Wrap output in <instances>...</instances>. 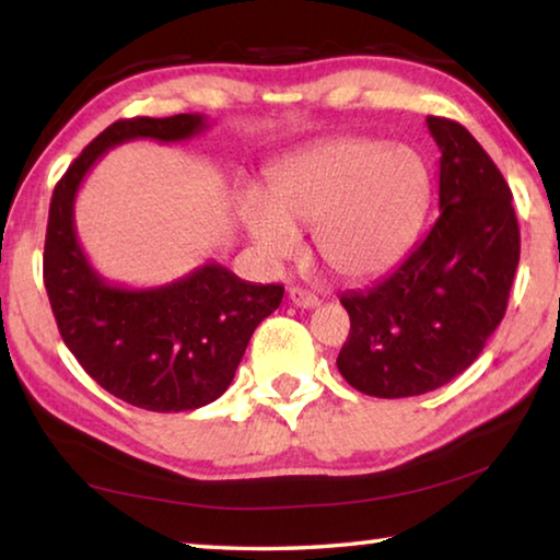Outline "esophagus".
<instances>
[{"label":"esophagus","mask_w":560,"mask_h":560,"mask_svg":"<svg viewBox=\"0 0 560 560\" xmlns=\"http://www.w3.org/2000/svg\"><path fill=\"white\" fill-rule=\"evenodd\" d=\"M289 301L293 303V306H301V308H316V306H320V299L316 296V293H311L306 289H291L289 291Z\"/></svg>","instance_id":"34e87169"}]
</instances>
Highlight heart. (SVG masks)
Wrapping results in <instances>:
<instances>
[{
  "mask_svg": "<svg viewBox=\"0 0 560 560\" xmlns=\"http://www.w3.org/2000/svg\"><path fill=\"white\" fill-rule=\"evenodd\" d=\"M428 200L415 150L375 140H330L273 170L267 197L246 187L236 212L264 261L299 252L314 226L320 261L343 279H371L410 249Z\"/></svg>",
  "mask_w": 560,
  "mask_h": 560,
  "instance_id": "obj_1",
  "label": "heart"
}]
</instances>
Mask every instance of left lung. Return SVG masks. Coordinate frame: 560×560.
Returning <instances> with one entry per match:
<instances>
[{
  "mask_svg": "<svg viewBox=\"0 0 560 560\" xmlns=\"http://www.w3.org/2000/svg\"><path fill=\"white\" fill-rule=\"evenodd\" d=\"M440 148V217L371 289L340 296L350 336L338 353L348 385L412 397L447 385L479 358L506 314L518 267L511 189L459 122L428 116Z\"/></svg>",
  "mask_w": 560,
  "mask_h": 560,
  "instance_id": "left-lung-1",
  "label": "left lung"
}]
</instances>
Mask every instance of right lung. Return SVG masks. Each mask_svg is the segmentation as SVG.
<instances>
[{"instance_id": "right-lung-1", "label": "right lung", "mask_w": 560, "mask_h": 560, "mask_svg": "<svg viewBox=\"0 0 560 560\" xmlns=\"http://www.w3.org/2000/svg\"><path fill=\"white\" fill-rule=\"evenodd\" d=\"M207 128L200 113L113 122L66 170L49 207L44 283L63 343L103 390L153 412L217 400L254 328L279 308L283 287L244 281L217 261L163 287L110 283L81 249L73 205L83 177L110 148L128 140L179 143Z\"/></svg>"}]
</instances>
